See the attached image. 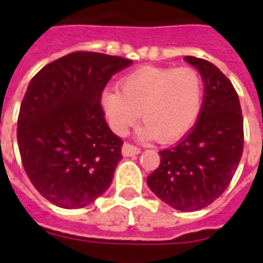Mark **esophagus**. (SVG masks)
I'll return each instance as SVG.
<instances>
[{"label": "esophagus", "instance_id": "esophagus-1", "mask_svg": "<svg viewBox=\"0 0 263 263\" xmlns=\"http://www.w3.org/2000/svg\"><path fill=\"white\" fill-rule=\"evenodd\" d=\"M123 156L124 157H135L136 154H139L140 153V148L134 146L131 143H124L123 144Z\"/></svg>", "mask_w": 263, "mask_h": 263}]
</instances>
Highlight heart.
I'll use <instances>...</instances> for the list:
<instances>
[{
  "label": "heart",
  "instance_id": "obj_1",
  "mask_svg": "<svg viewBox=\"0 0 263 263\" xmlns=\"http://www.w3.org/2000/svg\"><path fill=\"white\" fill-rule=\"evenodd\" d=\"M203 80L192 68L142 67L120 80V91H105L102 107L111 129L124 135L135 121L142 139L172 143L187 134L199 117Z\"/></svg>",
  "mask_w": 263,
  "mask_h": 263
}]
</instances>
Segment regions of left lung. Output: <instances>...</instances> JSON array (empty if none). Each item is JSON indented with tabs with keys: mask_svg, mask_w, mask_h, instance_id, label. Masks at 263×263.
<instances>
[{
	"mask_svg": "<svg viewBox=\"0 0 263 263\" xmlns=\"http://www.w3.org/2000/svg\"><path fill=\"white\" fill-rule=\"evenodd\" d=\"M199 71L203 105L194 128L179 143L160 152V166L147 185L161 200L180 212H195L213 203L228 188L245 144L239 95L214 65L184 57Z\"/></svg>",
	"mask_w": 263,
	"mask_h": 263,
	"instance_id": "left-lung-1",
	"label": "left lung"
}]
</instances>
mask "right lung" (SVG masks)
Here are the masks:
<instances>
[{
    "label": "right lung",
    "instance_id": "right-lung-1",
    "mask_svg": "<svg viewBox=\"0 0 263 263\" xmlns=\"http://www.w3.org/2000/svg\"><path fill=\"white\" fill-rule=\"evenodd\" d=\"M131 60L73 51L31 79L20 105L17 143L31 183L55 206L80 209L110 187L123 139L101 105L110 78Z\"/></svg>",
    "mask_w": 263,
    "mask_h": 263
}]
</instances>
